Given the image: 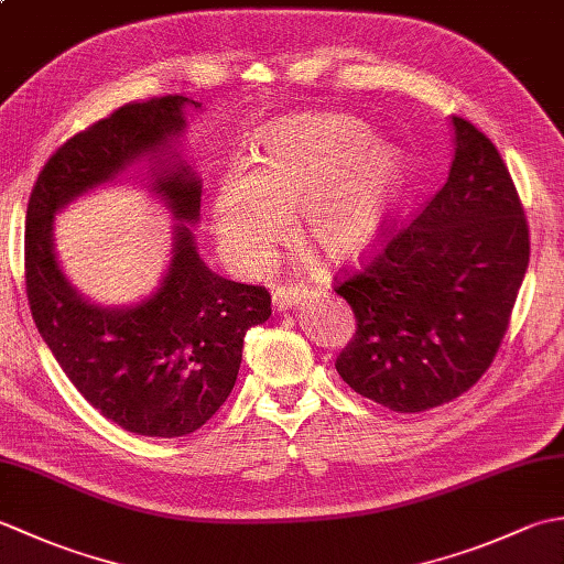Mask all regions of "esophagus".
<instances>
[{
  "mask_svg": "<svg viewBox=\"0 0 564 564\" xmlns=\"http://www.w3.org/2000/svg\"><path fill=\"white\" fill-rule=\"evenodd\" d=\"M307 297V291L303 285H281V289H275L273 293V305L279 310H291L297 307Z\"/></svg>",
  "mask_w": 564,
  "mask_h": 564,
  "instance_id": "esophagus-1",
  "label": "esophagus"
}]
</instances>
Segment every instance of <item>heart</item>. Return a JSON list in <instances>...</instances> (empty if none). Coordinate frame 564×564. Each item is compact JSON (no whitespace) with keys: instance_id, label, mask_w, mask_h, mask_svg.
<instances>
[{"instance_id":"1","label":"heart","mask_w":564,"mask_h":564,"mask_svg":"<svg viewBox=\"0 0 564 564\" xmlns=\"http://www.w3.org/2000/svg\"><path fill=\"white\" fill-rule=\"evenodd\" d=\"M402 154L339 113H303L271 126L254 166H232L213 196V230L227 261L254 273L289 232L327 259L358 257L400 203Z\"/></svg>"}]
</instances>
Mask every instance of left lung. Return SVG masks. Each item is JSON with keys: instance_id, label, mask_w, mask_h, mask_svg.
<instances>
[{"instance_id": "left-lung-1", "label": "left lung", "mask_w": 564, "mask_h": 564, "mask_svg": "<svg viewBox=\"0 0 564 564\" xmlns=\"http://www.w3.org/2000/svg\"><path fill=\"white\" fill-rule=\"evenodd\" d=\"M448 182L337 291L356 334L337 358L346 386L392 412L470 390L495 361L529 269V225L505 160L453 116Z\"/></svg>"}]
</instances>
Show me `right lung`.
Listing matches in <instances>:
<instances>
[{
  "label": "right lung",
  "mask_w": 564,
  "mask_h": 564,
  "mask_svg": "<svg viewBox=\"0 0 564 564\" xmlns=\"http://www.w3.org/2000/svg\"><path fill=\"white\" fill-rule=\"evenodd\" d=\"M186 97L126 104L69 138L45 162L26 210V293L35 327L82 398L130 434H194L232 392L245 334L271 315L261 285L227 281L196 249L200 178L178 152ZM173 213V259L163 281L133 306H99L70 285L56 261L54 215L112 183L135 163Z\"/></svg>",
  "instance_id": "1"
}]
</instances>
